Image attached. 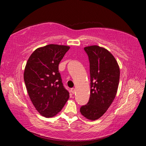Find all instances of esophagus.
Instances as JSON below:
<instances>
[{"label": "esophagus", "mask_w": 146, "mask_h": 146, "mask_svg": "<svg viewBox=\"0 0 146 146\" xmlns=\"http://www.w3.org/2000/svg\"><path fill=\"white\" fill-rule=\"evenodd\" d=\"M70 91H71V92H72V94H74V92H75V88H71V89H70Z\"/></svg>", "instance_id": "esophagus-1"}]
</instances>
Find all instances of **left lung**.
Returning <instances> with one entry per match:
<instances>
[{"mask_svg":"<svg viewBox=\"0 0 146 146\" xmlns=\"http://www.w3.org/2000/svg\"><path fill=\"white\" fill-rule=\"evenodd\" d=\"M90 61L91 94L80 111L90 120L100 118L115 98L120 70L116 59L108 50L98 46L84 48Z\"/></svg>","mask_w":146,"mask_h":146,"instance_id":"obj_1","label":"left lung"}]
</instances>
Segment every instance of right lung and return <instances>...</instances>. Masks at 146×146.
Instances as JSON below:
<instances>
[{
  "instance_id": "1",
  "label": "right lung",
  "mask_w": 146,
  "mask_h": 146,
  "mask_svg": "<svg viewBox=\"0 0 146 146\" xmlns=\"http://www.w3.org/2000/svg\"><path fill=\"white\" fill-rule=\"evenodd\" d=\"M69 46L48 44L39 47L26 64L24 79L34 107L42 116H55L69 98L58 70V65Z\"/></svg>"
}]
</instances>
